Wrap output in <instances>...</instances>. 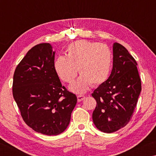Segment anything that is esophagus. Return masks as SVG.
Returning <instances> with one entry per match:
<instances>
[{"mask_svg":"<svg viewBox=\"0 0 156 156\" xmlns=\"http://www.w3.org/2000/svg\"><path fill=\"white\" fill-rule=\"evenodd\" d=\"M77 98H78V102H81V101H83L84 98H85V96H83V95H78V96H77Z\"/></svg>","mask_w":156,"mask_h":156,"instance_id":"esophagus-1","label":"esophagus"}]
</instances>
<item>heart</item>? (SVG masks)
<instances>
[{"label":"heart","mask_w":156,"mask_h":156,"mask_svg":"<svg viewBox=\"0 0 156 156\" xmlns=\"http://www.w3.org/2000/svg\"><path fill=\"white\" fill-rule=\"evenodd\" d=\"M112 64V54L107 46L94 42L78 41L67 48V56H59L54 62V69L58 77L71 83L79 73L81 76L70 89L81 94L90 84L96 87L105 83L109 77Z\"/></svg>","instance_id":"b5f03b06"}]
</instances>
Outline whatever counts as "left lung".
<instances>
[{"label":"left lung","mask_w":156,"mask_h":156,"mask_svg":"<svg viewBox=\"0 0 156 156\" xmlns=\"http://www.w3.org/2000/svg\"><path fill=\"white\" fill-rule=\"evenodd\" d=\"M113 69L107 80L91 96L96 101L92 118L100 131L113 133L127 125L141 91L137 62L125 47L113 45Z\"/></svg>","instance_id":"8db88e82"}]
</instances>
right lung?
<instances>
[{"label":"right lung","instance_id":"obj_1","mask_svg":"<svg viewBox=\"0 0 156 156\" xmlns=\"http://www.w3.org/2000/svg\"><path fill=\"white\" fill-rule=\"evenodd\" d=\"M50 44L33 47L16 68L12 86L23 120L47 136L58 135L67 129L77 102L76 95L62 86Z\"/></svg>","mask_w":156,"mask_h":156}]
</instances>
